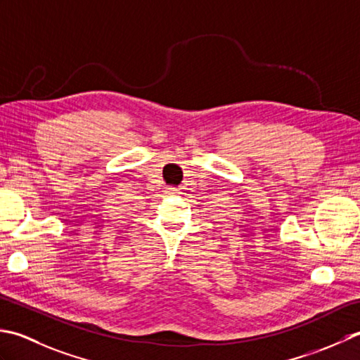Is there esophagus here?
<instances>
[{
  "instance_id": "esophagus-1",
  "label": "esophagus",
  "mask_w": 360,
  "mask_h": 360,
  "mask_svg": "<svg viewBox=\"0 0 360 360\" xmlns=\"http://www.w3.org/2000/svg\"><path fill=\"white\" fill-rule=\"evenodd\" d=\"M166 194H169V195H179V194H180V188H175V186L166 188Z\"/></svg>"
}]
</instances>
